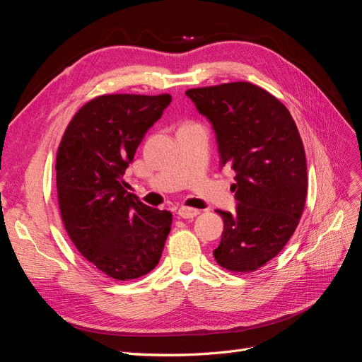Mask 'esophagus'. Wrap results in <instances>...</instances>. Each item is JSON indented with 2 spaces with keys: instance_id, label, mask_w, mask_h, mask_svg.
I'll list each match as a JSON object with an SVG mask.
<instances>
[{
  "instance_id": "1",
  "label": "esophagus",
  "mask_w": 362,
  "mask_h": 362,
  "mask_svg": "<svg viewBox=\"0 0 362 362\" xmlns=\"http://www.w3.org/2000/svg\"><path fill=\"white\" fill-rule=\"evenodd\" d=\"M177 214L182 218H193L199 214V210H196V208H190V206H180L177 210Z\"/></svg>"
}]
</instances>
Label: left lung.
Here are the masks:
<instances>
[{
	"label": "left lung",
	"mask_w": 362,
	"mask_h": 362,
	"mask_svg": "<svg viewBox=\"0 0 362 362\" xmlns=\"http://www.w3.org/2000/svg\"><path fill=\"white\" fill-rule=\"evenodd\" d=\"M216 134L222 168L235 172V214L223 218L213 255L231 272H254L287 245L302 216L306 158L294 120L275 96L247 83L185 92Z\"/></svg>",
	"instance_id": "obj_1"
}]
</instances>
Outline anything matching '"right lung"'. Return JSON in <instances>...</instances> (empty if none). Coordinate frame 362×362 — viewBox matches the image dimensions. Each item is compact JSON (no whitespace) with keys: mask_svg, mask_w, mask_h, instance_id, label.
<instances>
[{"mask_svg":"<svg viewBox=\"0 0 362 362\" xmlns=\"http://www.w3.org/2000/svg\"><path fill=\"white\" fill-rule=\"evenodd\" d=\"M170 95H104L75 113L60 141L56 172L60 214L80 254L107 276L136 279L154 269L172 213L124 189V173Z\"/></svg>","mask_w":362,"mask_h":362,"instance_id":"add662e5","label":"right lung"}]
</instances>
